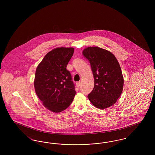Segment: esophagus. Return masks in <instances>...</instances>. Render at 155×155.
Instances as JSON below:
<instances>
[{
  "label": "esophagus",
  "instance_id": "1",
  "mask_svg": "<svg viewBox=\"0 0 155 155\" xmlns=\"http://www.w3.org/2000/svg\"><path fill=\"white\" fill-rule=\"evenodd\" d=\"M80 85H81V82H80L76 83V86H77L78 88H79V87H80Z\"/></svg>",
  "mask_w": 155,
  "mask_h": 155
}]
</instances>
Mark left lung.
I'll use <instances>...</instances> for the list:
<instances>
[{"instance_id":"1","label":"left lung","mask_w":155,"mask_h":155,"mask_svg":"<svg viewBox=\"0 0 155 155\" xmlns=\"http://www.w3.org/2000/svg\"><path fill=\"white\" fill-rule=\"evenodd\" d=\"M82 54L88 59L94 77V87L88 95L97 108L113 105L121 95L124 78L118 61L110 52L99 47H88Z\"/></svg>"}]
</instances>
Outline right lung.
Masks as SVG:
<instances>
[{
    "label": "right lung",
    "instance_id": "right-lung-1",
    "mask_svg": "<svg viewBox=\"0 0 155 155\" xmlns=\"http://www.w3.org/2000/svg\"><path fill=\"white\" fill-rule=\"evenodd\" d=\"M73 48H58L48 52L37 67L34 88L45 107L54 113L66 109L75 91L71 75L66 69L73 55Z\"/></svg>",
    "mask_w": 155,
    "mask_h": 155
}]
</instances>
